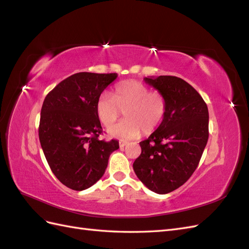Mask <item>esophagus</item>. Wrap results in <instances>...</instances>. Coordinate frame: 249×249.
Masks as SVG:
<instances>
[{
    "label": "esophagus",
    "instance_id": "1",
    "mask_svg": "<svg viewBox=\"0 0 249 249\" xmlns=\"http://www.w3.org/2000/svg\"><path fill=\"white\" fill-rule=\"evenodd\" d=\"M126 144H127L126 141H123V140L119 141V146H120V147H124Z\"/></svg>",
    "mask_w": 249,
    "mask_h": 249
}]
</instances>
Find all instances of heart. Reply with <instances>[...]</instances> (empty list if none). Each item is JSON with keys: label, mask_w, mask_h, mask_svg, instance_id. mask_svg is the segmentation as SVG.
Returning <instances> with one entry per match:
<instances>
[{"label": "heart", "mask_w": 249, "mask_h": 249, "mask_svg": "<svg viewBox=\"0 0 249 249\" xmlns=\"http://www.w3.org/2000/svg\"><path fill=\"white\" fill-rule=\"evenodd\" d=\"M166 99L160 92H152L143 83L135 80L118 84L112 96L103 93L96 102V115L103 125L110 126L125 113L126 119L108 130L111 137L119 139L138 138L155 132L166 113Z\"/></svg>", "instance_id": "b5f03b06"}]
</instances>
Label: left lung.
I'll return each instance as SVG.
<instances>
[{"label": "left lung", "mask_w": 249, "mask_h": 249, "mask_svg": "<svg viewBox=\"0 0 249 249\" xmlns=\"http://www.w3.org/2000/svg\"><path fill=\"white\" fill-rule=\"evenodd\" d=\"M166 99L158 129L141 141L133 168L149 190L166 194L184 185L196 169L209 138V111L200 94L172 76L144 78Z\"/></svg>", "instance_id": "8db88e82"}]
</instances>
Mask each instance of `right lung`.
I'll return each mask as SVG.
<instances>
[{
    "mask_svg": "<svg viewBox=\"0 0 249 249\" xmlns=\"http://www.w3.org/2000/svg\"><path fill=\"white\" fill-rule=\"evenodd\" d=\"M117 73L78 72L66 78L43 101L39 140L53 173L66 187L82 191L105 173L118 141L100 140L103 129L96 102Z\"/></svg>",
    "mask_w": 249,
    "mask_h": 249,
    "instance_id": "add662e5",
    "label": "right lung"
}]
</instances>
